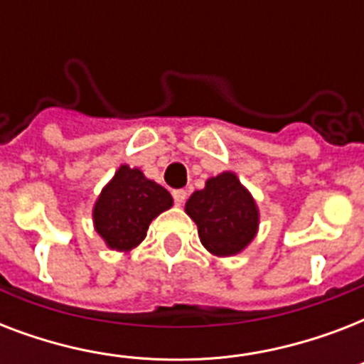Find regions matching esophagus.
<instances>
[{
  "label": "esophagus",
  "mask_w": 364,
  "mask_h": 364,
  "mask_svg": "<svg viewBox=\"0 0 364 364\" xmlns=\"http://www.w3.org/2000/svg\"><path fill=\"white\" fill-rule=\"evenodd\" d=\"M173 200H176L177 205L185 204V200H187V191L185 188H177V191H173Z\"/></svg>",
  "instance_id": "1"
}]
</instances>
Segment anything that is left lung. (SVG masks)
<instances>
[{"instance_id": "8db88e82", "label": "left lung", "mask_w": 364, "mask_h": 364, "mask_svg": "<svg viewBox=\"0 0 364 364\" xmlns=\"http://www.w3.org/2000/svg\"><path fill=\"white\" fill-rule=\"evenodd\" d=\"M185 211L196 223L202 245L217 257L243 251L259 228V208L232 171L210 177L191 194Z\"/></svg>"}]
</instances>
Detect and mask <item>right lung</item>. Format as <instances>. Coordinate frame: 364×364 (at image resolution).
<instances>
[{
	"mask_svg": "<svg viewBox=\"0 0 364 364\" xmlns=\"http://www.w3.org/2000/svg\"><path fill=\"white\" fill-rule=\"evenodd\" d=\"M171 205L173 198L164 187L122 164L94 204V228L107 247L130 251L145 240L154 217Z\"/></svg>",
	"mask_w": 364,
	"mask_h": 364,
	"instance_id": "right-lung-1",
	"label": "right lung"
}]
</instances>
